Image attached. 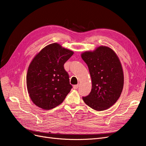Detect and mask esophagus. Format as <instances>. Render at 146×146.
Masks as SVG:
<instances>
[{"instance_id": "34e87169", "label": "esophagus", "mask_w": 146, "mask_h": 146, "mask_svg": "<svg viewBox=\"0 0 146 146\" xmlns=\"http://www.w3.org/2000/svg\"><path fill=\"white\" fill-rule=\"evenodd\" d=\"M78 85H74V86H73V88H74V90H77V88H78Z\"/></svg>"}]
</instances>
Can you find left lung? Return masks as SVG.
Masks as SVG:
<instances>
[{"label": "left lung", "mask_w": 146, "mask_h": 146, "mask_svg": "<svg viewBox=\"0 0 146 146\" xmlns=\"http://www.w3.org/2000/svg\"><path fill=\"white\" fill-rule=\"evenodd\" d=\"M81 56L86 63L92 81L90 94L83 97L87 105L97 111L111 107L120 97L123 86V73L118 56L111 48L99 46Z\"/></svg>", "instance_id": "8db88e82"}]
</instances>
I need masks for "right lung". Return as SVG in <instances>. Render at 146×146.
<instances>
[{
	"label": "right lung",
	"mask_w": 146,
	"mask_h": 146,
	"mask_svg": "<svg viewBox=\"0 0 146 146\" xmlns=\"http://www.w3.org/2000/svg\"><path fill=\"white\" fill-rule=\"evenodd\" d=\"M73 54V51L53 43L34 57L26 82L30 98L38 107L48 110L57 107L72 89L64 64Z\"/></svg>",
	"instance_id": "right-lung-1"
}]
</instances>
